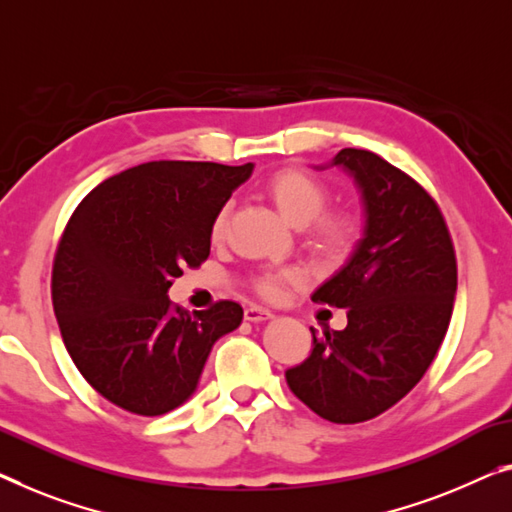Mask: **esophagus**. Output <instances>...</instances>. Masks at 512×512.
Segmentation results:
<instances>
[{
  "mask_svg": "<svg viewBox=\"0 0 512 512\" xmlns=\"http://www.w3.org/2000/svg\"><path fill=\"white\" fill-rule=\"evenodd\" d=\"M243 315H246L248 322H266V319L273 317V312L266 308H259V305H248Z\"/></svg>",
  "mask_w": 512,
  "mask_h": 512,
  "instance_id": "esophagus-1",
  "label": "esophagus"
}]
</instances>
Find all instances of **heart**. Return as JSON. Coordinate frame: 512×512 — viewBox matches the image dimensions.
I'll return each instance as SVG.
<instances>
[{
  "mask_svg": "<svg viewBox=\"0 0 512 512\" xmlns=\"http://www.w3.org/2000/svg\"><path fill=\"white\" fill-rule=\"evenodd\" d=\"M266 193L289 223L305 225L310 246L324 259H340L352 248L356 225L342 211H324L329 202L326 186L301 170H282L266 183ZM227 211H220L211 225V236L220 239L225 232ZM303 271L296 266L262 269L253 276V289L266 301H280L289 285H299Z\"/></svg>",
  "mask_w": 512,
  "mask_h": 512,
  "instance_id": "1",
  "label": "heart"
}]
</instances>
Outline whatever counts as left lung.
Segmentation results:
<instances>
[{"mask_svg": "<svg viewBox=\"0 0 512 512\" xmlns=\"http://www.w3.org/2000/svg\"><path fill=\"white\" fill-rule=\"evenodd\" d=\"M361 193L365 227L347 264L312 301L347 308L285 372L287 386L331 423L370 421L414 388L444 342L457 292L455 248L437 202L409 174L365 149L331 160Z\"/></svg>", "mask_w": 512, "mask_h": 512, "instance_id": "8db88e82", "label": "left lung"}]
</instances>
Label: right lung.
Returning <instances> with one entry per match:
<instances>
[{
  "label": "right lung",
  "mask_w": 512,
  "mask_h": 512,
  "mask_svg": "<svg viewBox=\"0 0 512 512\" xmlns=\"http://www.w3.org/2000/svg\"><path fill=\"white\" fill-rule=\"evenodd\" d=\"M253 163L154 160L114 174L78 204L52 266L61 338L89 386L137 416H160L195 393L220 335L243 308L172 305L167 289L211 250V225Z\"/></svg>",
  "instance_id": "right-lung-1"
}]
</instances>
